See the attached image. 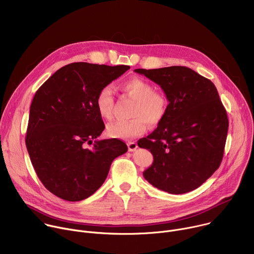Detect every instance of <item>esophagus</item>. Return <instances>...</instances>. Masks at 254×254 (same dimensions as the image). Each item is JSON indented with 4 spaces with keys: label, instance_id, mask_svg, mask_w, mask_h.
<instances>
[{
    "label": "esophagus",
    "instance_id": "esophagus-1",
    "mask_svg": "<svg viewBox=\"0 0 254 254\" xmlns=\"http://www.w3.org/2000/svg\"><path fill=\"white\" fill-rule=\"evenodd\" d=\"M127 148L129 152H134L137 149V144L135 141H128L127 142Z\"/></svg>",
    "mask_w": 254,
    "mask_h": 254
}]
</instances>
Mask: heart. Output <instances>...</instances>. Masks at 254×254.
Segmentation results:
<instances>
[{"label": "heart", "mask_w": 254, "mask_h": 254, "mask_svg": "<svg viewBox=\"0 0 254 254\" xmlns=\"http://www.w3.org/2000/svg\"><path fill=\"white\" fill-rule=\"evenodd\" d=\"M122 89L135 101L129 121H119L112 123L106 127L110 137L120 139H130L141 135L150 126L159 125L167 115L169 100L160 92H155L154 86L139 77H132L122 84ZM114 92L110 86L100 88L95 97V107L98 115L110 120L114 113Z\"/></svg>", "instance_id": "b5f03b06"}]
</instances>
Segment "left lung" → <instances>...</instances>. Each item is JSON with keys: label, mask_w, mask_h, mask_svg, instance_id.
I'll use <instances>...</instances> for the list:
<instances>
[{"label": "left lung", "mask_w": 254, "mask_h": 254, "mask_svg": "<svg viewBox=\"0 0 254 254\" xmlns=\"http://www.w3.org/2000/svg\"><path fill=\"white\" fill-rule=\"evenodd\" d=\"M134 72L159 84L169 100L158 127L137 141L154 156L144 179L171 194L197 189L223 159L229 123L218 91L211 80L186 66Z\"/></svg>", "instance_id": "left-lung-1"}]
</instances>
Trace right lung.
Returning <instances> with one entry per match:
<instances>
[{
	"label": "right lung",
	"instance_id": "1",
	"mask_svg": "<svg viewBox=\"0 0 254 254\" xmlns=\"http://www.w3.org/2000/svg\"><path fill=\"white\" fill-rule=\"evenodd\" d=\"M128 69L127 65L70 63L36 91L26 147L36 174L55 196L70 202L88 198L103 184L113 161L127 153V144L118 138L96 140L105 127L95 97Z\"/></svg>",
	"mask_w": 254,
	"mask_h": 254
}]
</instances>
